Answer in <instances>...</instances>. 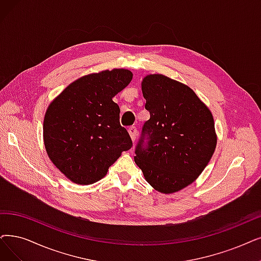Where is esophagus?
I'll return each mask as SVG.
<instances>
[{
	"mask_svg": "<svg viewBox=\"0 0 261 261\" xmlns=\"http://www.w3.org/2000/svg\"><path fill=\"white\" fill-rule=\"evenodd\" d=\"M137 133H138V130H137V128L135 127V126H130V127L128 128V134H129V136H130V138H132L133 141L136 140Z\"/></svg>",
	"mask_w": 261,
	"mask_h": 261,
	"instance_id": "1",
	"label": "esophagus"
}]
</instances>
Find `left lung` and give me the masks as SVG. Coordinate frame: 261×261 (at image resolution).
<instances>
[{
	"mask_svg": "<svg viewBox=\"0 0 261 261\" xmlns=\"http://www.w3.org/2000/svg\"><path fill=\"white\" fill-rule=\"evenodd\" d=\"M141 90L150 119L135 163L156 191L179 192L199 176L215 151L213 116L190 87L164 75L145 76Z\"/></svg>",
	"mask_w": 261,
	"mask_h": 261,
	"instance_id": "left-lung-1",
	"label": "left lung"
}]
</instances>
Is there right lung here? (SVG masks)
I'll return each instance as SVG.
<instances>
[{"label":"right lung","instance_id":"add662e5","mask_svg":"<svg viewBox=\"0 0 261 261\" xmlns=\"http://www.w3.org/2000/svg\"><path fill=\"white\" fill-rule=\"evenodd\" d=\"M128 69L102 70L83 76L49 105L44 142L51 162L71 182L93 184L107 174L123 151L132 148L112 98L128 86Z\"/></svg>","mask_w":261,"mask_h":261}]
</instances>
